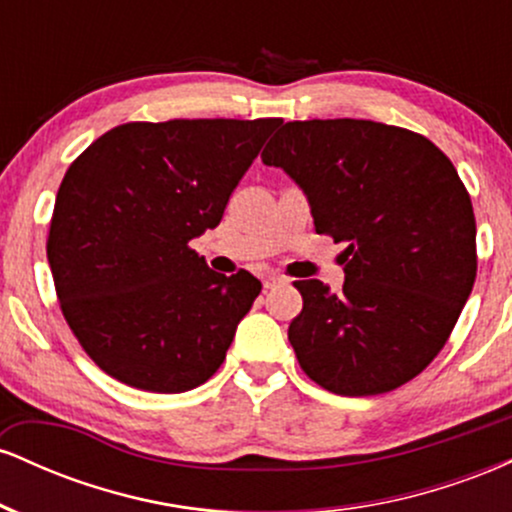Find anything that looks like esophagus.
I'll use <instances>...</instances> for the list:
<instances>
[{"label":"esophagus","instance_id":"1","mask_svg":"<svg viewBox=\"0 0 512 512\" xmlns=\"http://www.w3.org/2000/svg\"><path fill=\"white\" fill-rule=\"evenodd\" d=\"M264 289H274V286H281V284H286V279L284 276H279V274H269V276H264Z\"/></svg>","mask_w":512,"mask_h":512}]
</instances>
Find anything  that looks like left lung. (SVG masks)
<instances>
[{
	"mask_svg": "<svg viewBox=\"0 0 512 512\" xmlns=\"http://www.w3.org/2000/svg\"><path fill=\"white\" fill-rule=\"evenodd\" d=\"M303 190L317 233L344 243V286L296 281L298 363L334 395L409 383L448 342L474 279L477 221L450 158L373 120L286 122L262 151Z\"/></svg>",
	"mask_w": 512,
	"mask_h": 512,
	"instance_id": "left-lung-1",
	"label": "left lung"
}]
</instances>
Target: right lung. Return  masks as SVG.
<instances>
[{
  "label": "right lung",
  "instance_id": "right-lung-1",
  "mask_svg": "<svg viewBox=\"0 0 512 512\" xmlns=\"http://www.w3.org/2000/svg\"><path fill=\"white\" fill-rule=\"evenodd\" d=\"M267 120L127 122L64 175L48 262L62 313L96 366L146 392L207 383L260 296L250 272H211L190 243L279 127Z\"/></svg>",
  "mask_w": 512,
  "mask_h": 512
}]
</instances>
